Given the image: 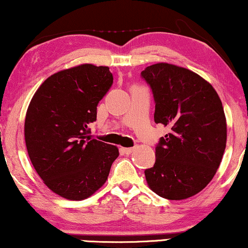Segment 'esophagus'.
<instances>
[{
	"label": "esophagus",
	"instance_id": "34e87169",
	"mask_svg": "<svg viewBox=\"0 0 248 248\" xmlns=\"http://www.w3.org/2000/svg\"><path fill=\"white\" fill-rule=\"evenodd\" d=\"M133 151V148H121V152L123 155H131Z\"/></svg>",
	"mask_w": 248,
	"mask_h": 248
}]
</instances>
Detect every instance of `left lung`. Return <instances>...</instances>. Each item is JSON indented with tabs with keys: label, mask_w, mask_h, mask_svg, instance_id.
<instances>
[{
	"label": "left lung",
	"mask_w": 248,
	"mask_h": 248,
	"mask_svg": "<svg viewBox=\"0 0 248 248\" xmlns=\"http://www.w3.org/2000/svg\"><path fill=\"white\" fill-rule=\"evenodd\" d=\"M155 101V122L169 126L154 167L145 169L151 191L181 201L202 191L218 170L227 143L222 103L211 83L185 67L157 63L142 71Z\"/></svg>",
	"instance_id": "obj_1"
}]
</instances>
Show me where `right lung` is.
<instances>
[{
  "label": "right lung",
  "mask_w": 248,
  "mask_h": 248,
  "mask_svg": "<svg viewBox=\"0 0 248 248\" xmlns=\"http://www.w3.org/2000/svg\"><path fill=\"white\" fill-rule=\"evenodd\" d=\"M111 84L108 66L80 64L47 78L30 100L27 151L44 184L61 198L81 201L94 194L120 155L116 145L87 135Z\"/></svg>",
  "instance_id": "1"
}]
</instances>
